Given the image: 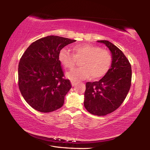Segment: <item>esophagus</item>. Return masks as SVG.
<instances>
[{
    "label": "esophagus",
    "mask_w": 150,
    "mask_h": 150,
    "mask_svg": "<svg viewBox=\"0 0 150 150\" xmlns=\"http://www.w3.org/2000/svg\"><path fill=\"white\" fill-rule=\"evenodd\" d=\"M71 85H72V86H75V85H77V82H76V81H71Z\"/></svg>",
    "instance_id": "obj_1"
}]
</instances>
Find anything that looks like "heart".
Here are the masks:
<instances>
[{
  "instance_id": "1",
  "label": "heart",
  "mask_w": 150,
  "mask_h": 150,
  "mask_svg": "<svg viewBox=\"0 0 150 150\" xmlns=\"http://www.w3.org/2000/svg\"><path fill=\"white\" fill-rule=\"evenodd\" d=\"M73 54L67 48H62L58 54L59 62L67 69L75 67L77 59L81 60V67L67 73L71 81H79L91 77L94 79L105 76L110 69L112 57L108 50L91 44H79L73 47Z\"/></svg>"
}]
</instances>
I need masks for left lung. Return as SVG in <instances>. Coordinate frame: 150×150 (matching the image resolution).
I'll use <instances>...</instances> for the list:
<instances>
[{"label":"left lung","mask_w":150,"mask_h":150,"mask_svg":"<svg viewBox=\"0 0 150 150\" xmlns=\"http://www.w3.org/2000/svg\"><path fill=\"white\" fill-rule=\"evenodd\" d=\"M111 52L112 62L108 73L98 81L86 83L84 106L91 114L105 116L122 104L129 92L132 68L128 59L116 45L107 40H98Z\"/></svg>","instance_id":"obj_1"}]
</instances>
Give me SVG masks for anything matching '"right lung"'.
I'll return each mask as SVG.
<instances>
[{"label": "right lung", "instance_id": "1", "mask_svg": "<svg viewBox=\"0 0 150 150\" xmlns=\"http://www.w3.org/2000/svg\"><path fill=\"white\" fill-rule=\"evenodd\" d=\"M76 40L49 35L30 45L20 58L18 87L30 106L41 112L62 107L71 84L64 78L58 59L59 51Z\"/></svg>", "mask_w": 150, "mask_h": 150}]
</instances>
